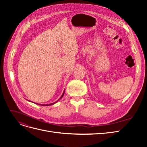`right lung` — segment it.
<instances>
[{
  "label": "right lung",
  "instance_id": "obj_1",
  "mask_svg": "<svg viewBox=\"0 0 147 147\" xmlns=\"http://www.w3.org/2000/svg\"><path fill=\"white\" fill-rule=\"evenodd\" d=\"M64 92H63V94H62V96H61V97H60V99H61V98H62V97H63V96H64ZM59 99L58 100H59ZM58 100H57L56 102H54V103H52V104H39V105H43V106H48V105H53V104H55V103H56V102H57V101H58Z\"/></svg>",
  "mask_w": 147,
  "mask_h": 147
}]
</instances>
